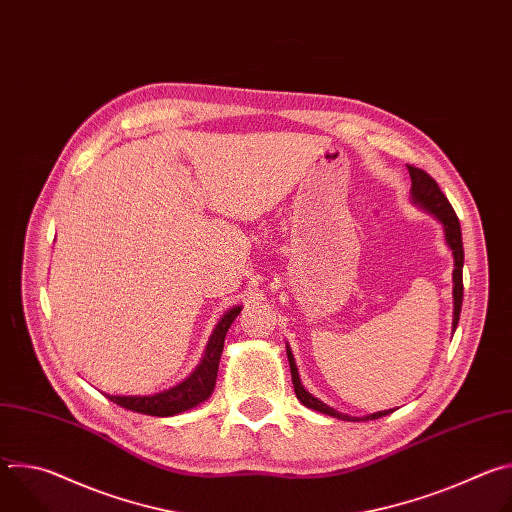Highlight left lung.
Returning <instances> with one entry per match:
<instances>
[{
  "label": "left lung",
  "mask_w": 512,
  "mask_h": 512,
  "mask_svg": "<svg viewBox=\"0 0 512 512\" xmlns=\"http://www.w3.org/2000/svg\"><path fill=\"white\" fill-rule=\"evenodd\" d=\"M409 176H411V198L415 204H419L421 208H425L427 212H431L437 221L444 225V233H446V243L454 253V322L452 328H458V320H460V312H462V298H464V283H462V267H464V247H462V231H460V221L458 216L450 204V200L446 198V194L437 186V182L423 170L415 168V166H407ZM287 360H289V369H291V383H294V391L296 397L310 409L332 415L336 419L342 421H369V419H379L385 417L389 413H393V409L387 411H377L371 413L367 417H350L346 413H338L336 409L328 407L326 403H322L320 399H316L314 395H310L298 375V367H296V358L291 354V348L287 346Z\"/></svg>",
  "instance_id": "obj_1"
}]
</instances>
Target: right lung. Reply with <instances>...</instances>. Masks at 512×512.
<instances>
[{"mask_svg":"<svg viewBox=\"0 0 512 512\" xmlns=\"http://www.w3.org/2000/svg\"><path fill=\"white\" fill-rule=\"evenodd\" d=\"M239 312H241V306L231 308L221 318V322L216 324L196 371L188 379H184L180 385H176L168 391L156 393V395H145V397L107 395V399H111L113 403L129 409V411L154 415V417H172V415H178L182 411H188V409L200 405L214 391L216 375H218V360H221V354H223L225 336H227L233 320L239 316Z\"/></svg>","mask_w":512,"mask_h":512,"instance_id":"obj_1","label":"right lung"}]
</instances>
